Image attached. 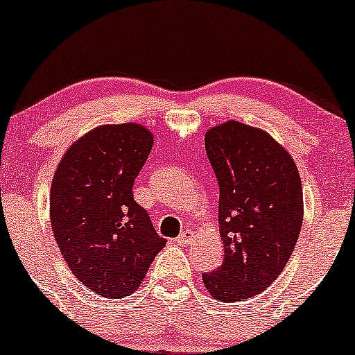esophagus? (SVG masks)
<instances>
[{"mask_svg":"<svg viewBox=\"0 0 355 355\" xmlns=\"http://www.w3.org/2000/svg\"><path fill=\"white\" fill-rule=\"evenodd\" d=\"M193 239H194L193 232H191V230H184V232H182V234L179 235V237L176 239V242H178V245H188V243L193 242Z\"/></svg>","mask_w":355,"mask_h":355,"instance_id":"esophagus-1","label":"esophagus"}]
</instances>
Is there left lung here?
Returning a JSON list of instances; mask_svg holds the SVG:
<instances>
[{
  "label": "left lung",
  "instance_id": "left-lung-1",
  "mask_svg": "<svg viewBox=\"0 0 355 355\" xmlns=\"http://www.w3.org/2000/svg\"><path fill=\"white\" fill-rule=\"evenodd\" d=\"M205 147L220 186L223 262L203 272L213 298H252L283 272L303 223V188L295 161L261 128L230 120L207 132Z\"/></svg>",
  "mask_w": 355,
  "mask_h": 355
}]
</instances>
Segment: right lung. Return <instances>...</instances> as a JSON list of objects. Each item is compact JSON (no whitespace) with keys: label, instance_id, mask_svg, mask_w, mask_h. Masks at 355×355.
Instances as JSON below:
<instances>
[{"label":"right lung","instance_id":"obj_1","mask_svg":"<svg viewBox=\"0 0 355 355\" xmlns=\"http://www.w3.org/2000/svg\"><path fill=\"white\" fill-rule=\"evenodd\" d=\"M154 137L139 123L103 125L67 148L51 186V223L72 274L105 298L139 288L166 245L133 200Z\"/></svg>","mask_w":355,"mask_h":355}]
</instances>
